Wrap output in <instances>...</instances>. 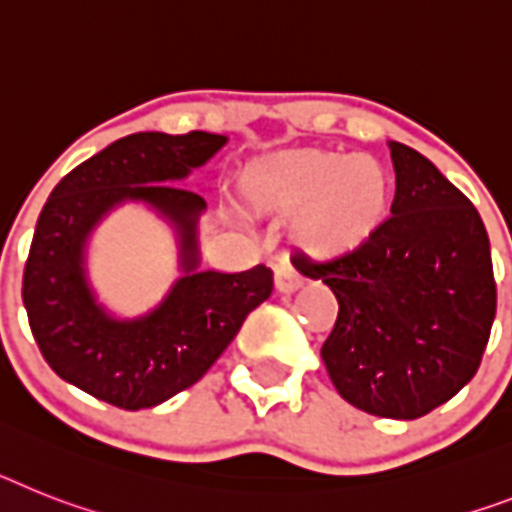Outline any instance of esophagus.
Here are the masks:
<instances>
[{
    "mask_svg": "<svg viewBox=\"0 0 512 512\" xmlns=\"http://www.w3.org/2000/svg\"><path fill=\"white\" fill-rule=\"evenodd\" d=\"M304 283V276L291 263H281L276 268V286L278 291H294Z\"/></svg>",
    "mask_w": 512,
    "mask_h": 512,
    "instance_id": "obj_1",
    "label": "esophagus"
}]
</instances>
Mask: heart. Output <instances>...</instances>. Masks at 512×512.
I'll return each mask as SVG.
<instances>
[{"label":"heart","instance_id":"obj_1","mask_svg":"<svg viewBox=\"0 0 512 512\" xmlns=\"http://www.w3.org/2000/svg\"><path fill=\"white\" fill-rule=\"evenodd\" d=\"M270 192L291 208L312 205L304 236L333 247L367 234L388 205V171L372 156L343 158L336 153H302L278 163Z\"/></svg>","mask_w":512,"mask_h":512}]
</instances>
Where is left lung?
I'll return each mask as SVG.
<instances>
[{
	"label": "left lung",
	"instance_id": "obj_1",
	"mask_svg": "<svg viewBox=\"0 0 512 512\" xmlns=\"http://www.w3.org/2000/svg\"><path fill=\"white\" fill-rule=\"evenodd\" d=\"M390 216L346 252L312 260L338 299L322 362L356 409L419 419L476 375L497 312L489 236L479 210L429 158L390 143Z\"/></svg>",
	"mask_w": 512,
	"mask_h": 512
}]
</instances>
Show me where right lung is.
<instances>
[{
	"instance_id": "1",
	"label": "right lung",
	"mask_w": 512,
	"mask_h": 512,
	"mask_svg": "<svg viewBox=\"0 0 512 512\" xmlns=\"http://www.w3.org/2000/svg\"><path fill=\"white\" fill-rule=\"evenodd\" d=\"M226 145L210 132H135L64 176L46 200L23 273L30 330L62 380L124 411L150 409L195 385L242 322L273 294V270H197L195 223L205 200L176 179ZM143 199L183 234L185 278L148 318L111 321L84 283L82 244L103 212Z\"/></svg>"
}]
</instances>
